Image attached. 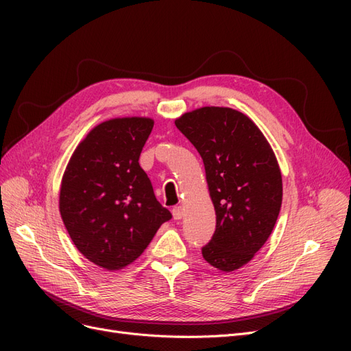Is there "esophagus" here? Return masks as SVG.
I'll return each mask as SVG.
<instances>
[{"mask_svg":"<svg viewBox=\"0 0 351 351\" xmlns=\"http://www.w3.org/2000/svg\"><path fill=\"white\" fill-rule=\"evenodd\" d=\"M173 217H174V219H182L183 218V208L182 206H174L173 208Z\"/></svg>","mask_w":351,"mask_h":351,"instance_id":"esophagus-1","label":"esophagus"}]
</instances>
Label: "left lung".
<instances>
[{
  "mask_svg": "<svg viewBox=\"0 0 351 351\" xmlns=\"http://www.w3.org/2000/svg\"><path fill=\"white\" fill-rule=\"evenodd\" d=\"M204 159L217 228L202 247L212 267L231 272L252 261L268 240L282 202L277 158L247 115L204 107L176 120Z\"/></svg>",
  "mask_w": 351,
  "mask_h": 351,
  "instance_id": "left-lung-1",
  "label": "left lung"
}]
</instances>
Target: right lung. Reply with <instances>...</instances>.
Segmentation results:
<instances>
[{
  "mask_svg": "<svg viewBox=\"0 0 351 351\" xmlns=\"http://www.w3.org/2000/svg\"><path fill=\"white\" fill-rule=\"evenodd\" d=\"M152 127L146 117L98 124L79 143L62 176V222L77 250L104 269L130 265L171 219L139 165Z\"/></svg>",
  "mask_w": 351,
  "mask_h": 351,
  "instance_id": "obj_1",
  "label": "right lung"
}]
</instances>
